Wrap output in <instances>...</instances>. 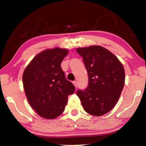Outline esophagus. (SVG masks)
Segmentation results:
<instances>
[{
    "mask_svg": "<svg viewBox=\"0 0 146 146\" xmlns=\"http://www.w3.org/2000/svg\"><path fill=\"white\" fill-rule=\"evenodd\" d=\"M73 84L75 86V87L76 88H77V86H78V84H77V82H76V81H73Z\"/></svg>",
    "mask_w": 146,
    "mask_h": 146,
    "instance_id": "esophagus-1",
    "label": "esophagus"
}]
</instances>
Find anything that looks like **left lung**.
<instances>
[{
  "instance_id": "8db88e82",
  "label": "left lung",
  "mask_w": 146,
  "mask_h": 146,
  "mask_svg": "<svg viewBox=\"0 0 146 146\" xmlns=\"http://www.w3.org/2000/svg\"><path fill=\"white\" fill-rule=\"evenodd\" d=\"M88 71L89 83L85 90L76 95L89 114L101 116L117 104L125 82V71L115 55L100 46L78 48Z\"/></svg>"
}]
</instances>
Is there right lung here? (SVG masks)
<instances>
[{"label": "right lung", "instance_id": "right-lung-1", "mask_svg": "<svg viewBox=\"0 0 146 146\" xmlns=\"http://www.w3.org/2000/svg\"><path fill=\"white\" fill-rule=\"evenodd\" d=\"M66 49H48L36 55L23 75L24 91L31 107L41 117L54 119L64 112L75 86L66 80L60 66Z\"/></svg>", "mask_w": 146, "mask_h": 146}]
</instances>
